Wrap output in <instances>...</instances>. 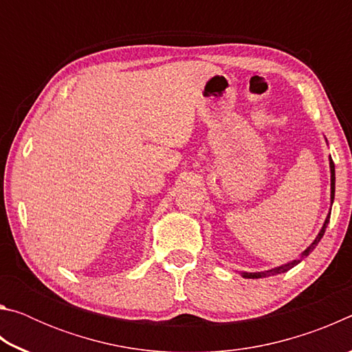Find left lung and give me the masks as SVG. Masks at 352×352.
<instances>
[{
    "instance_id": "8db88e82",
    "label": "left lung",
    "mask_w": 352,
    "mask_h": 352,
    "mask_svg": "<svg viewBox=\"0 0 352 352\" xmlns=\"http://www.w3.org/2000/svg\"><path fill=\"white\" fill-rule=\"evenodd\" d=\"M329 168H331V204H332V201H333V195H336V168H333L332 158H329ZM329 219H331V212L327 214V217H326V220H324L323 226H321V230H320V233H318V236H317V239H315V241L311 243V247H307V248L305 250V252H302L300 259H295V261H292V262H287V264H284V265H281V267H276V269L267 270V272H256V273H247V272H243L242 276H243V278H252V279L265 278V276H273V275H278V273L287 272V270L292 269V267H295L296 264H300V262L302 261V258H306V256H309V253H311L312 250H314L315 247H317V243L321 241V237H323L324 231H326V226H327V223H329Z\"/></svg>"
}]
</instances>
